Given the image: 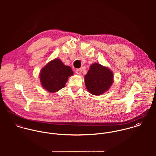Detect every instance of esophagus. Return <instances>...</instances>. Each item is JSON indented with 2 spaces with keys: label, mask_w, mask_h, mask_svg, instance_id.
Wrapping results in <instances>:
<instances>
[{
  "label": "esophagus",
  "mask_w": 156,
  "mask_h": 156,
  "mask_svg": "<svg viewBox=\"0 0 156 156\" xmlns=\"http://www.w3.org/2000/svg\"><path fill=\"white\" fill-rule=\"evenodd\" d=\"M81 73H82V69L78 68V69H76V73L77 74L80 75V74H81Z\"/></svg>",
  "instance_id": "1"
}]
</instances>
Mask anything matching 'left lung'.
I'll list each match as a JSON object with an SVG mask.
<instances>
[{"mask_svg":"<svg viewBox=\"0 0 156 156\" xmlns=\"http://www.w3.org/2000/svg\"><path fill=\"white\" fill-rule=\"evenodd\" d=\"M113 74L107 67L94 63L85 76V83L89 92L95 95L105 93L110 88L113 81Z\"/></svg>","mask_w":156,"mask_h":156,"instance_id":"obj_1","label":"left lung"}]
</instances>
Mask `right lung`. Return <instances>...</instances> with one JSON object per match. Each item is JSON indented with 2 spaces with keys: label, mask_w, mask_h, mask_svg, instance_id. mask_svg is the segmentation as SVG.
<instances>
[{
  "label": "right lung",
  "mask_w": 156,
  "mask_h": 156,
  "mask_svg": "<svg viewBox=\"0 0 156 156\" xmlns=\"http://www.w3.org/2000/svg\"><path fill=\"white\" fill-rule=\"evenodd\" d=\"M73 74L71 67L65 66L60 59H55L42 68L40 79L45 89L55 92L65 87L68 77Z\"/></svg>",
  "instance_id": "obj_1"
}]
</instances>
